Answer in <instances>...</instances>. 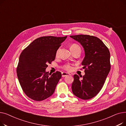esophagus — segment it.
<instances>
[{
	"label": "esophagus",
	"instance_id": "obj_1",
	"mask_svg": "<svg viewBox=\"0 0 126 126\" xmlns=\"http://www.w3.org/2000/svg\"><path fill=\"white\" fill-rule=\"evenodd\" d=\"M69 75H70V74H69V73H67V72H62V76L63 77H66V76H69Z\"/></svg>",
	"mask_w": 126,
	"mask_h": 126
}]
</instances>
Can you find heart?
Listing matches in <instances>:
<instances>
[{"label":"heart","instance_id":"1","mask_svg":"<svg viewBox=\"0 0 126 126\" xmlns=\"http://www.w3.org/2000/svg\"><path fill=\"white\" fill-rule=\"evenodd\" d=\"M77 47H80V46H79L77 44H72L70 46V49H74V48H76ZM59 50V49L57 50V51L56 52V55H57L58 54ZM62 68H63L64 70H67V71H71V70H72V66L69 64H66L62 66Z\"/></svg>","mask_w":126,"mask_h":126}]
</instances>
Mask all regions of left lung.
Returning <instances> with one entry per match:
<instances>
[{
    "label": "left lung",
    "instance_id": "obj_1",
    "mask_svg": "<svg viewBox=\"0 0 126 126\" xmlns=\"http://www.w3.org/2000/svg\"><path fill=\"white\" fill-rule=\"evenodd\" d=\"M70 37L80 43L85 56L82 65L85 75L81 79L75 75L71 88L74 95L83 100H89L102 88L111 68L108 48L96 37L78 35Z\"/></svg>",
    "mask_w": 126,
    "mask_h": 126
}]
</instances>
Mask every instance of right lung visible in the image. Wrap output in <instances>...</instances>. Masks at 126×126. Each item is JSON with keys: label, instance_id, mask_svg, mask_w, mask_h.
Returning a JSON list of instances; mask_svg holds the SVG:
<instances>
[{"label": "right lung", "instance_id": "obj_1", "mask_svg": "<svg viewBox=\"0 0 126 126\" xmlns=\"http://www.w3.org/2000/svg\"><path fill=\"white\" fill-rule=\"evenodd\" d=\"M66 38L39 37L21 53L17 75L23 92L32 100L43 101L54 94L61 73L57 71L49 76L45 69L55 60L57 50Z\"/></svg>", "mask_w": 126, "mask_h": 126}]
</instances>
